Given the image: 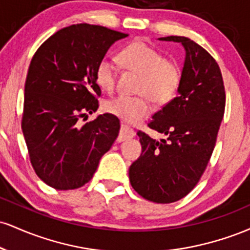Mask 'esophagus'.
Wrapping results in <instances>:
<instances>
[{
    "label": "esophagus",
    "mask_w": 250,
    "mask_h": 250,
    "mask_svg": "<svg viewBox=\"0 0 250 250\" xmlns=\"http://www.w3.org/2000/svg\"><path fill=\"white\" fill-rule=\"evenodd\" d=\"M135 136V131L134 129H131L128 125H121V133H120L119 136V141H125V140L131 139V137Z\"/></svg>",
    "instance_id": "obj_1"
}]
</instances>
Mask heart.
Listing matches in <instances>:
<instances>
[{"instance_id": "obj_1", "label": "heart", "mask_w": 250, "mask_h": 250, "mask_svg": "<svg viewBox=\"0 0 250 250\" xmlns=\"http://www.w3.org/2000/svg\"><path fill=\"white\" fill-rule=\"evenodd\" d=\"M123 67L141 75L137 84V96L119 95L104 102V109L128 123H139L153 113L154 103L170 101L181 82V70L176 63L167 61L165 55L142 41L123 48L120 53ZM119 64L111 57H103L97 63L95 80L102 90H114Z\"/></svg>"}]
</instances>
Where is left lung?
<instances>
[{"label": "left lung", "instance_id": "left-lung-1", "mask_svg": "<svg viewBox=\"0 0 250 250\" xmlns=\"http://www.w3.org/2000/svg\"><path fill=\"white\" fill-rule=\"evenodd\" d=\"M185 48L177 96L155 113L149 128L160 141L139 131L142 153L129 167L130 185L146 200L171 203L190 193L213 153L226 105L222 74L207 50L185 36L160 37Z\"/></svg>", "mask_w": 250, "mask_h": 250}]
</instances>
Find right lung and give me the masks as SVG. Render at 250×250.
Here are the masks:
<instances>
[{
  "label": "right lung",
  "instance_id": "obj_1",
  "mask_svg": "<svg viewBox=\"0 0 250 250\" xmlns=\"http://www.w3.org/2000/svg\"><path fill=\"white\" fill-rule=\"evenodd\" d=\"M127 36L101 25L73 24L50 36L31 60L22 131L34 170L50 187L84 186L115 142L116 116L107 113L84 125L81 121L99 108L97 63Z\"/></svg>",
  "mask_w": 250,
  "mask_h": 250
}]
</instances>
